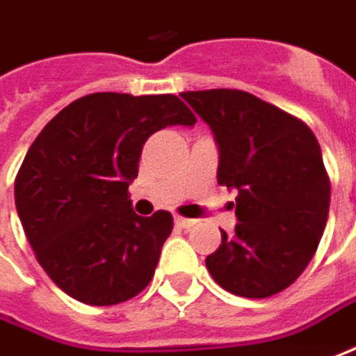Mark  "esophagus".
Returning a JSON list of instances; mask_svg holds the SVG:
<instances>
[{
    "mask_svg": "<svg viewBox=\"0 0 356 356\" xmlns=\"http://www.w3.org/2000/svg\"><path fill=\"white\" fill-rule=\"evenodd\" d=\"M175 225L181 227V229H191V227L197 225V221L195 219H187V217H175Z\"/></svg>",
    "mask_w": 356,
    "mask_h": 356,
    "instance_id": "1",
    "label": "esophagus"
}]
</instances>
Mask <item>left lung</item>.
<instances>
[{"label":"left lung","mask_w":356,"mask_h":356,"mask_svg":"<svg viewBox=\"0 0 356 356\" xmlns=\"http://www.w3.org/2000/svg\"><path fill=\"white\" fill-rule=\"evenodd\" d=\"M181 97L215 133L217 181L237 189L235 237L205 259L225 291L265 299L291 286L317 253L331 181L315 133L299 117L241 89L185 91Z\"/></svg>","instance_id":"8db88e82"}]
</instances>
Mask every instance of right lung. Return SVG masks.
<instances>
[{
    "label": "right lung",
    "mask_w": 356,
    "mask_h": 356,
    "mask_svg": "<svg viewBox=\"0 0 356 356\" xmlns=\"http://www.w3.org/2000/svg\"><path fill=\"white\" fill-rule=\"evenodd\" d=\"M195 123L177 95L103 91L41 129L15 177V207L38 263L63 293L109 307L151 283L173 215H137L129 183L153 133Z\"/></svg>",
    "instance_id": "1"
}]
</instances>
